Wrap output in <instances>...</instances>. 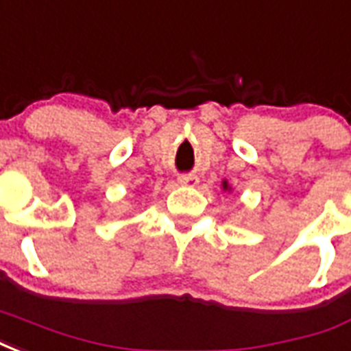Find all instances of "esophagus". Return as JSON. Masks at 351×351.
<instances>
[{"mask_svg":"<svg viewBox=\"0 0 351 351\" xmlns=\"http://www.w3.org/2000/svg\"><path fill=\"white\" fill-rule=\"evenodd\" d=\"M178 184H182V186H197L199 184V176L197 175H180L178 176Z\"/></svg>","mask_w":351,"mask_h":351,"instance_id":"obj_1","label":"esophagus"}]
</instances>
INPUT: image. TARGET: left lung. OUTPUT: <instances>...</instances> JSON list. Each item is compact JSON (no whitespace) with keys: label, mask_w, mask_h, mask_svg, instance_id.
<instances>
[{"label":"left lung","mask_w":351,"mask_h":351,"mask_svg":"<svg viewBox=\"0 0 351 351\" xmlns=\"http://www.w3.org/2000/svg\"><path fill=\"white\" fill-rule=\"evenodd\" d=\"M221 186H223V189H225V191H230V189H232V188H230V186H228V182H227V180H223V184H221Z\"/></svg>","instance_id":"left-lung-1"}]
</instances>
